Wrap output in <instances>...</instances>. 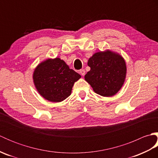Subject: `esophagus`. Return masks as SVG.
<instances>
[{
  "mask_svg": "<svg viewBox=\"0 0 158 158\" xmlns=\"http://www.w3.org/2000/svg\"><path fill=\"white\" fill-rule=\"evenodd\" d=\"M79 73H80V74H81V75L82 76H84V75H85V70H84V69H81V70H80Z\"/></svg>",
  "mask_w": 158,
  "mask_h": 158,
  "instance_id": "34e87169",
  "label": "esophagus"
}]
</instances>
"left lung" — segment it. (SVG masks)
I'll return each instance as SVG.
<instances>
[{
	"label": "left lung",
	"instance_id": "left-lung-1",
	"mask_svg": "<svg viewBox=\"0 0 158 158\" xmlns=\"http://www.w3.org/2000/svg\"><path fill=\"white\" fill-rule=\"evenodd\" d=\"M90 70L85 80L98 94L109 97L122 88L126 77V64L120 54L110 50L96 52L88 62Z\"/></svg>",
	"mask_w": 158,
	"mask_h": 158
}]
</instances>
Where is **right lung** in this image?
<instances>
[{
	"instance_id": "obj_1",
	"label": "right lung",
	"mask_w": 158,
	"mask_h": 158,
	"mask_svg": "<svg viewBox=\"0 0 158 158\" xmlns=\"http://www.w3.org/2000/svg\"><path fill=\"white\" fill-rule=\"evenodd\" d=\"M81 77L59 58L47 59L39 64L32 76L39 94L53 102H62L68 98L74 83Z\"/></svg>"
}]
</instances>
